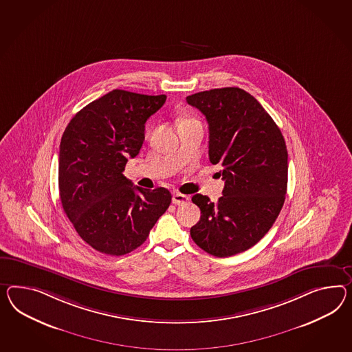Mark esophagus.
Masks as SVG:
<instances>
[{
    "instance_id": "1",
    "label": "esophagus",
    "mask_w": 352,
    "mask_h": 352,
    "mask_svg": "<svg viewBox=\"0 0 352 352\" xmlns=\"http://www.w3.org/2000/svg\"><path fill=\"white\" fill-rule=\"evenodd\" d=\"M189 200L190 198L188 195H184V194H180V192H175V194H173V197H172V203H173V204H176V206H180V204H184V203H188Z\"/></svg>"
}]
</instances>
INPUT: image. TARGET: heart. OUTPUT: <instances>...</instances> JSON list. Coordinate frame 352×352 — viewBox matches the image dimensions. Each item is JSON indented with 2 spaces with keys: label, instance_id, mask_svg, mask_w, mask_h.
I'll use <instances>...</instances> for the list:
<instances>
[{
  "label": "heart",
  "instance_id": "obj_1",
  "mask_svg": "<svg viewBox=\"0 0 352 352\" xmlns=\"http://www.w3.org/2000/svg\"><path fill=\"white\" fill-rule=\"evenodd\" d=\"M191 121H195V120H192V118H185V120H182V122H191ZM181 122V124H182Z\"/></svg>",
  "mask_w": 352,
  "mask_h": 352
}]
</instances>
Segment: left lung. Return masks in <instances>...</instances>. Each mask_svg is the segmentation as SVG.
I'll return each mask as SVG.
<instances>
[{"mask_svg": "<svg viewBox=\"0 0 352 352\" xmlns=\"http://www.w3.org/2000/svg\"><path fill=\"white\" fill-rule=\"evenodd\" d=\"M209 125V161L222 166L225 188L213 203L207 195L191 200L200 208L190 228L194 243L218 258L250 249L270 231L287 191V148L280 127L248 91L228 87L186 97Z\"/></svg>", "mask_w": 352, "mask_h": 352, "instance_id": "obj_1", "label": "left lung"}]
</instances>
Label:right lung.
I'll return each mask as SVG.
<instances>
[{"label": "right lung", "mask_w": 352, "mask_h": 352, "mask_svg": "<svg viewBox=\"0 0 352 352\" xmlns=\"http://www.w3.org/2000/svg\"><path fill=\"white\" fill-rule=\"evenodd\" d=\"M166 98L115 89L80 109L63 131L58 154L63 212L98 252L118 256L135 250L171 204L168 190L133 186L122 173L143 145L146 120Z\"/></svg>", "instance_id": "1"}]
</instances>
